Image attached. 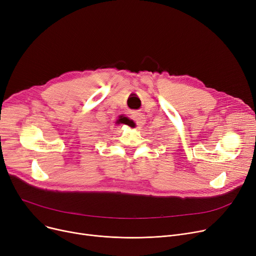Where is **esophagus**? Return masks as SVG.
Listing matches in <instances>:
<instances>
[{"label":"esophagus","instance_id":"obj_1","mask_svg":"<svg viewBox=\"0 0 256 256\" xmlns=\"http://www.w3.org/2000/svg\"><path fill=\"white\" fill-rule=\"evenodd\" d=\"M132 118H134V120H135V122L137 124L138 126H142L143 124H145L146 118H145L144 114H142V113H135V114L132 115Z\"/></svg>","mask_w":256,"mask_h":256}]
</instances>
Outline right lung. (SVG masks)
Wrapping results in <instances>:
<instances>
[{
    "instance_id": "obj_1",
    "label": "right lung",
    "mask_w": 256,
    "mask_h": 256,
    "mask_svg": "<svg viewBox=\"0 0 256 256\" xmlns=\"http://www.w3.org/2000/svg\"><path fill=\"white\" fill-rule=\"evenodd\" d=\"M116 124H130V120L126 118V117H122V116H120V118L117 120V122Z\"/></svg>"
}]
</instances>
